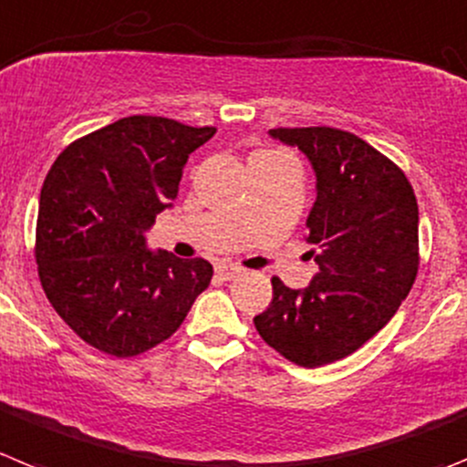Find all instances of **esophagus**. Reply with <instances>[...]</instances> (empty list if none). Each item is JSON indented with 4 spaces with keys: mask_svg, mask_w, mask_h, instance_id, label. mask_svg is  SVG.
Segmentation results:
<instances>
[{
    "mask_svg": "<svg viewBox=\"0 0 467 467\" xmlns=\"http://www.w3.org/2000/svg\"><path fill=\"white\" fill-rule=\"evenodd\" d=\"M243 273H245V268L236 266V264H229V262L217 264V275H220L222 280H234V277L243 275Z\"/></svg>",
    "mask_w": 467,
    "mask_h": 467,
    "instance_id": "1",
    "label": "esophagus"
}]
</instances>
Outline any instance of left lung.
<instances>
[{
    "label": "left lung",
    "mask_w": 467,
    "mask_h": 467,
    "mask_svg": "<svg viewBox=\"0 0 467 467\" xmlns=\"http://www.w3.org/2000/svg\"><path fill=\"white\" fill-rule=\"evenodd\" d=\"M310 160L317 199L307 236L319 273L306 289L273 277L259 336L303 368L357 352L396 315L419 268V208L403 171L373 145L333 127L271 130Z\"/></svg>",
    "instance_id": "obj_1"
}]
</instances>
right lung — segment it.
I'll use <instances>...</instances> for the list:
<instances>
[{
	"label": "right lung",
	"mask_w": 467,
	"mask_h": 467,
	"mask_svg": "<svg viewBox=\"0 0 467 467\" xmlns=\"http://www.w3.org/2000/svg\"><path fill=\"white\" fill-rule=\"evenodd\" d=\"M215 127L131 115L74 140L38 199L36 264L59 317L110 357L173 336L211 285L205 259L152 252L145 231L178 196L182 169Z\"/></svg>",
	"instance_id": "right-lung-1"
}]
</instances>
